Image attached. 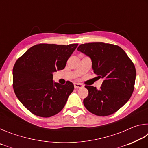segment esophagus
<instances>
[{
    "label": "esophagus",
    "instance_id": "esophagus-1",
    "mask_svg": "<svg viewBox=\"0 0 148 148\" xmlns=\"http://www.w3.org/2000/svg\"><path fill=\"white\" fill-rule=\"evenodd\" d=\"M74 87L75 89H80L84 87V85H82V84H79V83H74Z\"/></svg>",
    "mask_w": 148,
    "mask_h": 148
}]
</instances>
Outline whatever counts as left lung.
<instances>
[{
  "mask_svg": "<svg viewBox=\"0 0 148 148\" xmlns=\"http://www.w3.org/2000/svg\"><path fill=\"white\" fill-rule=\"evenodd\" d=\"M77 51L89 56L98 78L104 79L100 89L86 86L88 96L84 100L87 110L99 116L116 112L131 98L134 88L136 69L121 47L103 42L81 44Z\"/></svg>",
  "mask_w": 148,
  "mask_h": 148,
  "instance_id": "8db88e82",
  "label": "left lung"
}]
</instances>
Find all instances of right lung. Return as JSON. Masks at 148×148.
<instances>
[{"mask_svg":"<svg viewBox=\"0 0 148 148\" xmlns=\"http://www.w3.org/2000/svg\"><path fill=\"white\" fill-rule=\"evenodd\" d=\"M78 44H39L17 60L13 69V87L17 99L34 115L49 117L63 108L74 90L71 82L53 81V73L64 69Z\"/></svg>","mask_w":148,"mask_h":148,"instance_id":"obj_1","label":"right lung"}]
</instances>
